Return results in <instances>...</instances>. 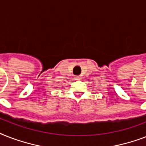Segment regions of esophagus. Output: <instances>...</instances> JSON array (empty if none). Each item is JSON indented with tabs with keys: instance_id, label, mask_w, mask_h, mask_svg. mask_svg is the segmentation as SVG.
<instances>
[{
	"instance_id": "obj_1",
	"label": "esophagus",
	"mask_w": 146,
	"mask_h": 146,
	"mask_svg": "<svg viewBox=\"0 0 146 146\" xmlns=\"http://www.w3.org/2000/svg\"><path fill=\"white\" fill-rule=\"evenodd\" d=\"M75 79H76V80H80V79H81V76H75Z\"/></svg>"
}]
</instances>
